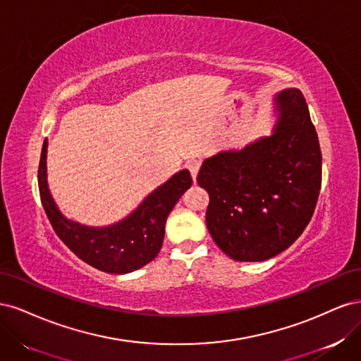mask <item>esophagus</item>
Here are the masks:
<instances>
[{"label": "esophagus", "instance_id": "1", "mask_svg": "<svg viewBox=\"0 0 361 361\" xmlns=\"http://www.w3.org/2000/svg\"><path fill=\"white\" fill-rule=\"evenodd\" d=\"M187 167H188V170H190V173H191L192 179L195 180V178H197V173H199V170H200V167H202V161H200V159H190V161L187 162Z\"/></svg>", "mask_w": 361, "mask_h": 361}]
</instances>
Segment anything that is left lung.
<instances>
[{
    "label": "left lung",
    "instance_id": "left-lung-1",
    "mask_svg": "<svg viewBox=\"0 0 361 361\" xmlns=\"http://www.w3.org/2000/svg\"><path fill=\"white\" fill-rule=\"evenodd\" d=\"M276 106L272 135L207 158L197 176L209 192L207 231L239 262H262L289 248L319 197L322 155L304 96L286 89Z\"/></svg>",
    "mask_w": 361,
    "mask_h": 361
}]
</instances>
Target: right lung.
I'll use <instances>...</instances> for the list:
<instances>
[{"label":"right lung","mask_w":361,"mask_h":361,"mask_svg":"<svg viewBox=\"0 0 361 361\" xmlns=\"http://www.w3.org/2000/svg\"><path fill=\"white\" fill-rule=\"evenodd\" d=\"M47 149L45 140L37 173L40 200L61 241L85 264L110 274H126L154 260L162 247L169 214L191 187L190 171L182 170L174 174L120 223L87 227L64 218L52 200L47 182Z\"/></svg>","instance_id":"1"}]
</instances>
